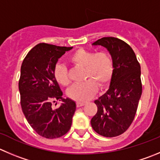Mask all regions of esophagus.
Segmentation results:
<instances>
[{
  "label": "esophagus",
  "instance_id": "esophagus-1",
  "mask_svg": "<svg viewBox=\"0 0 160 160\" xmlns=\"http://www.w3.org/2000/svg\"><path fill=\"white\" fill-rule=\"evenodd\" d=\"M85 104H86V103H83V102H77V103H76V106H77L78 108L82 107Z\"/></svg>",
  "mask_w": 160,
  "mask_h": 160
}]
</instances>
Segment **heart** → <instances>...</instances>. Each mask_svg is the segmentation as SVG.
I'll return each mask as SVG.
<instances>
[{"mask_svg": "<svg viewBox=\"0 0 160 160\" xmlns=\"http://www.w3.org/2000/svg\"><path fill=\"white\" fill-rule=\"evenodd\" d=\"M70 61L75 66L85 68L83 83L74 84L68 89V95L78 102H86L94 97L98 90L109 86L114 74V61L110 53L80 48L70 56ZM56 81L62 86L71 82L69 72L63 64H56L53 71Z\"/></svg>", "mask_w": 160, "mask_h": 160, "instance_id": "obj_1", "label": "heart"}]
</instances>
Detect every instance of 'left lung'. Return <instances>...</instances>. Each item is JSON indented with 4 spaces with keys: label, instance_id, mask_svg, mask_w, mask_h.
Listing matches in <instances>:
<instances>
[{
    "label": "left lung",
    "instance_id": "1",
    "mask_svg": "<svg viewBox=\"0 0 160 160\" xmlns=\"http://www.w3.org/2000/svg\"><path fill=\"white\" fill-rule=\"evenodd\" d=\"M107 48L114 61V74L108 90L94 101L97 112L91 126L106 138L121 135L134 119L142 93L141 66L131 47L113 37L99 39L92 44Z\"/></svg>",
    "mask_w": 160,
    "mask_h": 160
}]
</instances>
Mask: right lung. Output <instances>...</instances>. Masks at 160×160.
I'll list each match as a JSON object with an SVG mask.
<instances>
[{
	"label": "right lung",
	"mask_w": 160,
	"mask_h": 160,
	"mask_svg": "<svg viewBox=\"0 0 160 160\" xmlns=\"http://www.w3.org/2000/svg\"><path fill=\"white\" fill-rule=\"evenodd\" d=\"M71 48L40 43L27 53L21 66L19 89L22 112L34 131L48 139L69 131L75 112V102L63 98L53 74L58 59ZM56 99L63 104L54 109L51 103Z\"/></svg>",
	"instance_id": "obj_1"
}]
</instances>
